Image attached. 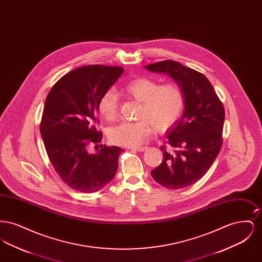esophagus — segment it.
Masks as SVG:
<instances>
[{
  "label": "esophagus",
  "instance_id": "1",
  "mask_svg": "<svg viewBox=\"0 0 262 262\" xmlns=\"http://www.w3.org/2000/svg\"><path fill=\"white\" fill-rule=\"evenodd\" d=\"M147 148H148V147H146V146H141V147H133V148H128V149L137 150V151L142 152V151H145Z\"/></svg>",
  "mask_w": 262,
  "mask_h": 262
}]
</instances>
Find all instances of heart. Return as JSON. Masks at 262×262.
Wrapping results in <instances>:
<instances>
[{
    "instance_id": "1",
    "label": "heart",
    "mask_w": 262,
    "mask_h": 262,
    "mask_svg": "<svg viewBox=\"0 0 262 262\" xmlns=\"http://www.w3.org/2000/svg\"><path fill=\"white\" fill-rule=\"evenodd\" d=\"M121 91L139 102L137 122H122L109 130L114 144L137 147L157 132L170 129L185 109L186 94L177 82L160 84L148 77H137L125 83ZM98 112L106 121H113L118 114V96L113 89L105 91L98 102Z\"/></svg>"
}]
</instances>
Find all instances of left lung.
I'll list each match as a JSON object with an SVG mask.
<instances>
[{
    "label": "left lung",
    "mask_w": 262,
    "mask_h": 262,
    "mask_svg": "<svg viewBox=\"0 0 262 262\" xmlns=\"http://www.w3.org/2000/svg\"><path fill=\"white\" fill-rule=\"evenodd\" d=\"M145 68L171 75L186 94L184 114L167 130L169 147H160L163 161L151 171V176L167 188L191 186L207 173L222 147L223 104L210 81L195 70L172 60Z\"/></svg>",
    "instance_id": "left-lung-1"
}]
</instances>
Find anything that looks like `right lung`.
Here are the masks:
<instances>
[{
	"label": "right lung",
	"mask_w": 262,
	"mask_h": 262,
	"mask_svg": "<svg viewBox=\"0 0 262 262\" xmlns=\"http://www.w3.org/2000/svg\"><path fill=\"white\" fill-rule=\"evenodd\" d=\"M123 73L122 67L84 66L62 76L47 95L40 123L44 146L56 173L76 191H97L117 173L122 148L101 145L95 154L88 148L102 140L100 97Z\"/></svg>",
	"instance_id": "obj_1"
}]
</instances>
